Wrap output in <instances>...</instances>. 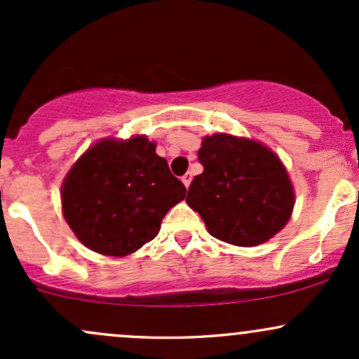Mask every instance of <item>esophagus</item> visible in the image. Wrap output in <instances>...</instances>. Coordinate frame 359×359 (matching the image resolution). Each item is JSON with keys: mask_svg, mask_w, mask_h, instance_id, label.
I'll return each mask as SVG.
<instances>
[{"mask_svg": "<svg viewBox=\"0 0 359 359\" xmlns=\"http://www.w3.org/2000/svg\"><path fill=\"white\" fill-rule=\"evenodd\" d=\"M182 182H184L185 187H189V185H191V182H192V174H191V172H187V174L182 175Z\"/></svg>", "mask_w": 359, "mask_h": 359, "instance_id": "1", "label": "esophagus"}]
</instances>
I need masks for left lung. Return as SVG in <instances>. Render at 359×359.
Returning <instances> with one entry per match:
<instances>
[{"instance_id":"8db88e82","label":"left lung","mask_w":359,"mask_h":359,"mask_svg":"<svg viewBox=\"0 0 359 359\" xmlns=\"http://www.w3.org/2000/svg\"><path fill=\"white\" fill-rule=\"evenodd\" d=\"M203 174L194 177L187 203L217 240L257 246L273 238L294 209V187L270 148L248 138L216 133L199 151Z\"/></svg>"}]
</instances>
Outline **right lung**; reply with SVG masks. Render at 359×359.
I'll use <instances>...</instances> for the list:
<instances>
[{"label": "right lung", "mask_w": 359, "mask_h": 359, "mask_svg": "<svg viewBox=\"0 0 359 359\" xmlns=\"http://www.w3.org/2000/svg\"><path fill=\"white\" fill-rule=\"evenodd\" d=\"M147 137L106 138L74 163L62 184V211L82 245L126 257L160 231L163 216L185 197L165 158Z\"/></svg>", "instance_id": "add662e5"}]
</instances>
